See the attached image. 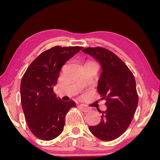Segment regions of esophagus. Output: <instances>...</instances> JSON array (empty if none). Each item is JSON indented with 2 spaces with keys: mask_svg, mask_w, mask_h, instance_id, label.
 Segmentation results:
<instances>
[{
  "mask_svg": "<svg viewBox=\"0 0 160 160\" xmlns=\"http://www.w3.org/2000/svg\"><path fill=\"white\" fill-rule=\"evenodd\" d=\"M80 108H81V109H82V110L84 111V112H88V111H89L91 110V108H89V106H87L86 104H83V103H82V104H80Z\"/></svg>",
  "mask_w": 160,
  "mask_h": 160,
  "instance_id": "obj_1",
  "label": "esophagus"
}]
</instances>
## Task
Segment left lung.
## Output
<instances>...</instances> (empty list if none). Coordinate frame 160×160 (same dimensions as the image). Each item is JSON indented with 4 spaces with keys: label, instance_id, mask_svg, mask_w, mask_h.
Returning a JSON list of instances; mask_svg holds the SVG:
<instances>
[{
    "label": "left lung",
    "instance_id": "1",
    "mask_svg": "<svg viewBox=\"0 0 160 160\" xmlns=\"http://www.w3.org/2000/svg\"><path fill=\"white\" fill-rule=\"evenodd\" d=\"M100 63L102 73L98 91L106 100L107 109L102 111L101 121L89 130L101 141H113L123 134L133 119L138 95L134 76L121 59L102 47H87L82 50Z\"/></svg>",
    "mask_w": 160,
    "mask_h": 160
}]
</instances>
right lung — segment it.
<instances>
[{
  "label": "right lung",
  "instance_id": "obj_1",
  "mask_svg": "<svg viewBox=\"0 0 160 160\" xmlns=\"http://www.w3.org/2000/svg\"><path fill=\"white\" fill-rule=\"evenodd\" d=\"M82 47L56 46L43 52L26 70L21 81L20 96L28 126L39 139L50 141L62 132L65 115L76 102L57 98L54 86L62 65Z\"/></svg>",
  "mask_w": 160,
  "mask_h": 160
}]
</instances>
